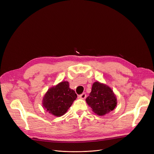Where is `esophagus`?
Instances as JSON below:
<instances>
[{
    "instance_id": "34e87169",
    "label": "esophagus",
    "mask_w": 154,
    "mask_h": 154,
    "mask_svg": "<svg viewBox=\"0 0 154 154\" xmlns=\"http://www.w3.org/2000/svg\"><path fill=\"white\" fill-rule=\"evenodd\" d=\"M86 94L85 93H83V94H80V96H79V97H80V99H85V97H86Z\"/></svg>"
}]
</instances>
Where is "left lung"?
Instances as JSON below:
<instances>
[{
  "instance_id": "left-lung-1",
  "label": "left lung",
  "mask_w": 154,
  "mask_h": 154,
  "mask_svg": "<svg viewBox=\"0 0 154 154\" xmlns=\"http://www.w3.org/2000/svg\"><path fill=\"white\" fill-rule=\"evenodd\" d=\"M86 102L92 111L99 116L109 114L117 105V99L111 88L98 82L93 83Z\"/></svg>"
}]
</instances>
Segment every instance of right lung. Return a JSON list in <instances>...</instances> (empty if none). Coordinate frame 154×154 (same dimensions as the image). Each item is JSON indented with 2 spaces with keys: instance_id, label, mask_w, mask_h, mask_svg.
Returning a JSON list of instances; mask_svg holds the SVG:
<instances>
[{
  "instance_id": "add662e5",
  "label": "right lung",
  "mask_w": 154,
  "mask_h": 154,
  "mask_svg": "<svg viewBox=\"0 0 154 154\" xmlns=\"http://www.w3.org/2000/svg\"><path fill=\"white\" fill-rule=\"evenodd\" d=\"M75 91L69 88L68 82H62L50 88L43 97V107L49 114L60 117L76 99Z\"/></svg>"
}]
</instances>
